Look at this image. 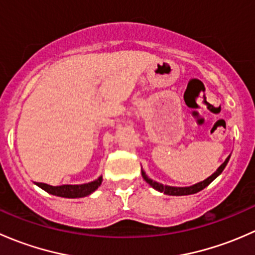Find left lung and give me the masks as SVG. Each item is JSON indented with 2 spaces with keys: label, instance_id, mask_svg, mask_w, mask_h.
I'll use <instances>...</instances> for the list:
<instances>
[{
  "label": "left lung",
  "instance_id": "left-lung-1",
  "mask_svg": "<svg viewBox=\"0 0 255 255\" xmlns=\"http://www.w3.org/2000/svg\"><path fill=\"white\" fill-rule=\"evenodd\" d=\"M230 156H228V158L225 160V163H223L222 165H221L220 168H218L217 170H216V173H213L212 175H211L210 177H207V179L204 180V181L197 182V184L192 185V186H189V187L165 186V185L159 184V182L153 181V180H151V179H149V177L145 175V173H144V171H142V176H143V179L145 180V181L148 182V184L150 185L151 187H154V189H155V190H158V191H160V192H164V194H166V195H173V196H182V195L196 194V192L201 191V190H204L205 187L208 186V185H210L211 182H212L213 180L216 179V177H217L221 173H222L223 169H225L226 165H227L228 160H230Z\"/></svg>",
  "mask_w": 255,
  "mask_h": 255
}]
</instances>
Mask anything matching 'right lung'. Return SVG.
Here are the masks:
<instances>
[{"label": "right lung", "mask_w": 255, "mask_h": 255, "mask_svg": "<svg viewBox=\"0 0 255 255\" xmlns=\"http://www.w3.org/2000/svg\"><path fill=\"white\" fill-rule=\"evenodd\" d=\"M102 177H99L95 181L89 182V184L82 185H61V186H51V185L43 184V182H37L38 186L47 191L48 194L55 195L60 197H68V199H76V197H84L94 192L97 187L101 185Z\"/></svg>", "instance_id": "right-lung-1"}]
</instances>
